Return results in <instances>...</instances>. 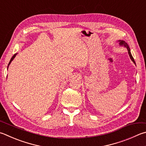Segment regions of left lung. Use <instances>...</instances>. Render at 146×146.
Instances as JSON below:
<instances>
[{
  "instance_id": "obj_1",
  "label": "left lung",
  "mask_w": 146,
  "mask_h": 146,
  "mask_svg": "<svg viewBox=\"0 0 146 146\" xmlns=\"http://www.w3.org/2000/svg\"><path fill=\"white\" fill-rule=\"evenodd\" d=\"M118 43L119 44V45H120L121 46H124V47L126 48V49H127V50H128V52L129 56V57H130L131 60H132V62H133L134 64L136 65V63H135V62L133 57H132V55L131 54V51H130V48H129L128 44H127V43H126V42L124 41H123V40H118Z\"/></svg>"
}]
</instances>
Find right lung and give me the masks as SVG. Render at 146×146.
Wrapping results in <instances>:
<instances>
[{
  "label": "right lung",
  "instance_id": "obj_1",
  "mask_svg": "<svg viewBox=\"0 0 146 146\" xmlns=\"http://www.w3.org/2000/svg\"><path fill=\"white\" fill-rule=\"evenodd\" d=\"M17 54L18 53H17V54H14V55H13V56L11 57V60H10V61H9V64H8V66H7V70H8V67H9V64H11V62H12V60L15 59V57H16V55H17Z\"/></svg>",
  "mask_w": 146,
  "mask_h": 146
}]
</instances>
